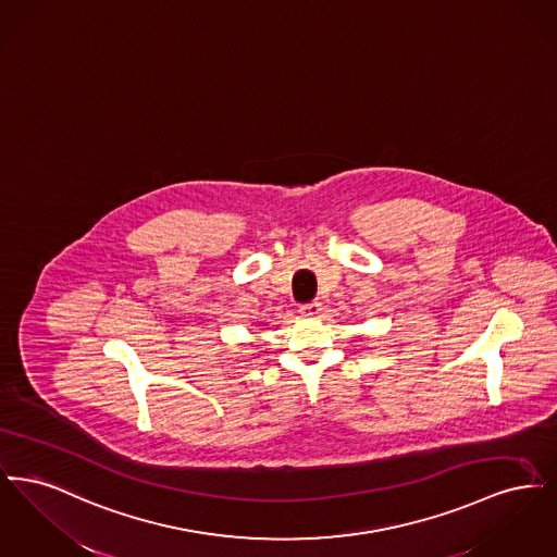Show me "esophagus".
<instances>
[{
    "mask_svg": "<svg viewBox=\"0 0 557 557\" xmlns=\"http://www.w3.org/2000/svg\"><path fill=\"white\" fill-rule=\"evenodd\" d=\"M300 315H307V318H318L321 313V302L313 300V302H307V305H300Z\"/></svg>",
    "mask_w": 557,
    "mask_h": 557,
    "instance_id": "obj_1",
    "label": "esophagus"
}]
</instances>
